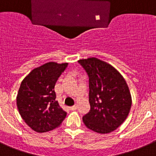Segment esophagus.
Wrapping results in <instances>:
<instances>
[{
  "label": "esophagus",
  "mask_w": 156,
  "mask_h": 156,
  "mask_svg": "<svg viewBox=\"0 0 156 156\" xmlns=\"http://www.w3.org/2000/svg\"><path fill=\"white\" fill-rule=\"evenodd\" d=\"M70 109L71 110H73V111H74V110H76V105H74V106H72L70 108Z\"/></svg>",
  "instance_id": "obj_1"
}]
</instances>
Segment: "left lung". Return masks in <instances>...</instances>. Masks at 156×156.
<instances>
[{
  "mask_svg": "<svg viewBox=\"0 0 156 156\" xmlns=\"http://www.w3.org/2000/svg\"><path fill=\"white\" fill-rule=\"evenodd\" d=\"M89 76V112L83 116L88 129L110 133L127 119L132 96L123 76L108 63L96 57L79 60Z\"/></svg>",
  "mask_w": 156,
  "mask_h": 156,
  "instance_id": "1",
  "label": "left lung"
}]
</instances>
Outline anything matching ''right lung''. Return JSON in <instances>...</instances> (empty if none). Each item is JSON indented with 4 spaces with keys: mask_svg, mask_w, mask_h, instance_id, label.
I'll use <instances>...</instances> for the list:
<instances>
[{
    "mask_svg": "<svg viewBox=\"0 0 156 156\" xmlns=\"http://www.w3.org/2000/svg\"><path fill=\"white\" fill-rule=\"evenodd\" d=\"M68 63L48 62L24 77L16 96V106L27 125L39 133L55 129L67 113L56 100L54 87Z\"/></svg>",
    "mask_w": 156,
    "mask_h": 156,
    "instance_id": "obj_1",
    "label": "right lung"
}]
</instances>
